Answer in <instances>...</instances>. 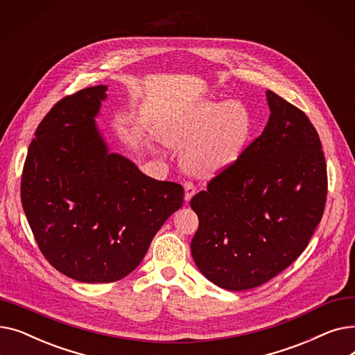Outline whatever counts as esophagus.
Returning <instances> with one entry per match:
<instances>
[{
    "label": "esophagus",
    "instance_id": "34e87169",
    "mask_svg": "<svg viewBox=\"0 0 355 355\" xmlns=\"http://www.w3.org/2000/svg\"><path fill=\"white\" fill-rule=\"evenodd\" d=\"M184 191H185V194H184V200L185 201H190L194 196H196V187H194V184L191 182V181H187L184 184Z\"/></svg>",
    "mask_w": 355,
    "mask_h": 355
}]
</instances>
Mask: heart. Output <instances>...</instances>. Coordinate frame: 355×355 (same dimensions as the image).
I'll list each match as a JSON object with an SVG mask.
<instances>
[{"label": "heart", "instance_id": "b5f03b06", "mask_svg": "<svg viewBox=\"0 0 355 355\" xmlns=\"http://www.w3.org/2000/svg\"><path fill=\"white\" fill-rule=\"evenodd\" d=\"M253 130L249 109L237 101L200 99L158 126L159 138L182 148V162L201 178L225 173L243 155Z\"/></svg>", "mask_w": 355, "mask_h": 355}]
</instances>
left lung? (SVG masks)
Wrapping results in <instances>:
<instances>
[{"mask_svg":"<svg viewBox=\"0 0 355 355\" xmlns=\"http://www.w3.org/2000/svg\"><path fill=\"white\" fill-rule=\"evenodd\" d=\"M262 135L213 178L190 206L198 216L191 254L200 272L227 291L263 285L306 249L327 200L318 134L302 110L266 90Z\"/></svg>","mask_w":355,"mask_h":355,"instance_id":"1","label":"left lung"}]
</instances>
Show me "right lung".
Masks as SVG:
<instances>
[{"mask_svg": "<svg viewBox=\"0 0 355 355\" xmlns=\"http://www.w3.org/2000/svg\"><path fill=\"white\" fill-rule=\"evenodd\" d=\"M106 90L86 87L51 107L21 178L23 209L42 253L83 284L115 282L135 270L184 201L180 184L148 177L109 151L96 125Z\"/></svg>", "mask_w": 355, "mask_h": 355, "instance_id": "right-lung-1", "label": "right lung"}]
</instances>
